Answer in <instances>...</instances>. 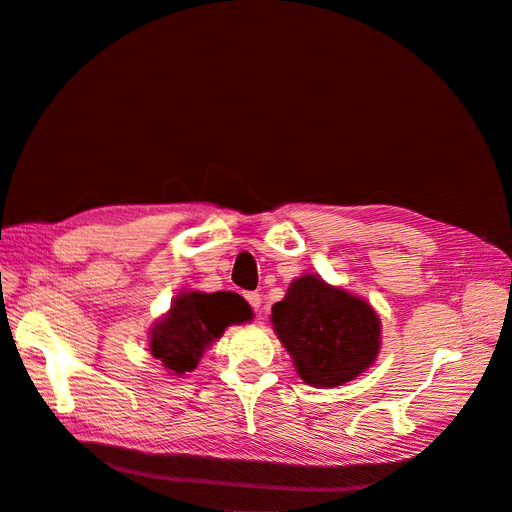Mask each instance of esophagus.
I'll return each instance as SVG.
<instances>
[{"label": "esophagus", "mask_w": 512, "mask_h": 512, "mask_svg": "<svg viewBox=\"0 0 512 512\" xmlns=\"http://www.w3.org/2000/svg\"><path fill=\"white\" fill-rule=\"evenodd\" d=\"M245 299H247V303L252 305L254 312H258V307H260V303H262L260 294H258V292H247V294H245Z\"/></svg>", "instance_id": "1"}]
</instances>
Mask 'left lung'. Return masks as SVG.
Segmentation results:
<instances>
[{
    "instance_id": "obj_1",
    "label": "left lung",
    "mask_w": 512,
    "mask_h": 512,
    "mask_svg": "<svg viewBox=\"0 0 512 512\" xmlns=\"http://www.w3.org/2000/svg\"><path fill=\"white\" fill-rule=\"evenodd\" d=\"M271 312L277 337L309 386L331 389L344 384L376 359L380 318L374 309L316 275L294 280Z\"/></svg>"
}]
</instances>
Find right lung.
I'll return each instance as SVG.
<instances>
[{"instance_id": "obj_1", "label": "right lung", "mask_w": 512, "mask_h": 512, "mask_svg": "<svg viewBox=\"0 0 512 512\" xmlns=\"http://www.w3.org/2000/svg\"><path fill=\"white\" fill-rule=\"evenodd\" d=\"M252 318V309L237 292H183L151 331V354L175 374L196 369L213 339L232 322Z\"/></svg>"}]
</instances>
